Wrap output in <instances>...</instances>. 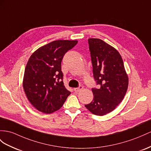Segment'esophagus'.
Segmentation results:
<instances>
[{
  "mask_svg": "<svg viewBox=\"0 0 151 151\" xmlns=\"http://www.w3.org/2000/svg\"><path fill=\"white\" fill-rule=\"evenodd\" d=\"M83 87L82 86H80L78 87L75 88H74V91H75V92H80L81 91H82V90L83 89Z\"/></svg>",
  "mask_w": 151,
  "mask_h": 151,
  "instance_id": "obj_1",
  "label": "esophagus"
}]
</instances>
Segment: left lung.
<instances>
[{
	"mask_svg": "<svg viewBox=\"0 0 151 151\" xmlns=\"http://www.w3.org/2000/svg\"><path fill=\"white\" fill-rule=\"evenodd\" d=\"M93 76L99 88H92L93 100L85 105L91 112L105 115L113 111L127 92L128 77L120 53L99 39L88 40Z\"/></svg>",
	"mask_w": 151,
	"mask_h": 151,
	"instance_id": "obj_1",
	"label": "left lung"
}]
</instances>
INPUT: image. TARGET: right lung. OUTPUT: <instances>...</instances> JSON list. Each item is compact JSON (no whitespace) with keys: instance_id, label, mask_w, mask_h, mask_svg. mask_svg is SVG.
Wrapping results in <instances>:
<instances>
[{"instance_id":"obj_1","label":"right lung","mask_w":151,"mask_h":151,"mask_svg":"<svg viewBox=\"0 0 151 151\" xmlns=\"http://www.w3.org/2000/svg\"><path fill=\"white\" fill-rule=\"evenodd\" d=\"M77 41L58 40L37 50L30 56L25 69L24 87L29 101L45 114H51L63 106L71 92L65 88L61 62Z\"/></svg>"}]
</instances>
